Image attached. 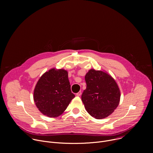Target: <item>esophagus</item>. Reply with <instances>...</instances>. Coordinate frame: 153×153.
<instances>
[{
	"label": "esophagus",
	"instance_id": "obj_1",
	"mask_svg": "<svg viewBox=\"0 0 153 153\" xmlns=\"http://www.w3.org/2000/svg\"><path fill=\"white\" fill-rule=\"evenodd\" d=\"M81 94H82V92L81 91H79L77 93H76V96H80Z\"/></svg>",
	"mask_w": 153,
	"mask_h": 153
}]
</instances>
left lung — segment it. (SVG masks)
<instances>
[{
  "mask_svg": "<svg viewBox=\"0 0 153 153\" xmlns=\"http://www.w3.org/2000/svg\"><path fill=\"white\" fill-rule=\"evenodd\" d=\"M86 88L82 100L92 117L102 119L110 116L119 103L120 93L114 79L102 71L90 70L85 77Z\"/></svg>",
  "mask_w": 153,
  "mask_h": 153,
  "instance_id": "obj_1",
  "label": "left lung"
}]
</instances>
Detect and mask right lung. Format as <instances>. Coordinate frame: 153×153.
Masks as SVG:
<instances>
[{
  "instance_id": "1",
  "label": "right lung",
  "mask_w": 153,
  "mask_h": 153,
  "mask_svg": "<svg viewBox=\"0 0 153 153\" xmlns=\"http://www.w3.org/2000/svg\"><path fill=\"white\" fill-rule=\"evenodd\" d=\"M74 97L71 91L68 72L63 69L53 68L43 74L34 91V100L37 108L50 117L62 114Z\"/></svg>"
}]
</instances>
